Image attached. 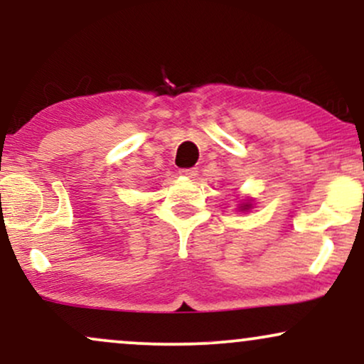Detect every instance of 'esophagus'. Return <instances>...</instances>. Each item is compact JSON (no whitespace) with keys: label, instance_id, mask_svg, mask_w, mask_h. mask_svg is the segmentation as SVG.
<instances>
[{"label":"esophagus","instance_id":"obj_1","mask_svg":"<svg viewBox=\"0 0 364 364\" xmlns=\"http://www.w3.org/2000/svg\"><path fill=\"white\" fill-rule=\"evenodd\" d=\"M196 168H188V169H179V174H183V176H188V178H193L196 176Z\"/></svg>","mask_w":364,"mask_h":364}]
</instances>
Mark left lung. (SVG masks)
Returning <instances> with one entry per match:
<instances>
[{
  "instance_id": "obj_1",
  "label": "left lung",
  "mask_w": 364,
  "mask_h": 364,
  "mask_svg": "<svg viewBox=\"0 0 364 364\" xmlns=\"http://www.w3.org/2000/svg\"><path fill=\"white\" fill-rule=\"evenodd\" d=\"M243 208H250V205H248V203H246V205H245Z\"/></svg>"
}]
</instances>
